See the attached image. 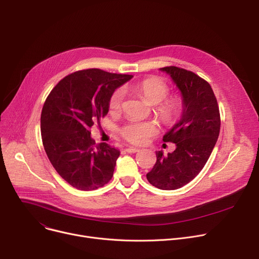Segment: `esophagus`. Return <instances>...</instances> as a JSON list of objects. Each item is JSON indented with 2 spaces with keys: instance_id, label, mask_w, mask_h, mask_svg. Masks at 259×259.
Here are the masks:
<instances>
[{
  "instance_id": "1",
  "label": "esophagus",
  "mask_w": 259,
  "mask_h": 259,
  "mask_svg": "<svg viewBox=\"0 0 259 259\" xmlns=\"http://www.w3.org/2000/svg\"><path fill=\"white\" fill-rule=\"evenodd\" d=\"M139 151H140V149L134 148V147H129L126 149V152H128V153H137Z\"/></svg>"
}]
</instances>
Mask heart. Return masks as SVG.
<instances>
[{
  "label": "heart",
  "instance_id": "obj_1",
  "mask_svg": "<svg viewBox=\"0 0 259 259\" xmlns=\"http://www.w3.org/2000/svg\"><path fill=\"white\" fill-rule=\"evenodd\" d=\"M133 90L140 94V97L148 105L156 106V113L164 121H171L181 112L182 100L179 97H167L169 88L164 80L159 77L150 76L146 77L133 85ZM124 90L117 89L110 99L109 107L111 111H118L122 100H124ZM120 135L128 142L135 145H143L148 139L156 133V127L152 122H138L132 121L122 127Z\"/></svg>",
  "mask_w": 259,
  "mask_h": 259
}]
</instances>
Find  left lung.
<instances>
[{"mask_svg": "<svg viewBox=\"0 0 259 259\" xmlns=\"http://www.w3.org/2000/svg\"><path fill=\"white\" fill-rule=\"evenodd\" d=\"M159 70L170 75L180 90L183 110L179 121L162 138L174 143L175 150L166 156L156 151V162L147 180L160 190H176L191 182L206 165L220 135V109L205 79L174 66Z\"/></svg>", "mask_w": 259, "mask_h": 259, "instance_id": "1", "label": "left lung"}]
</instances>
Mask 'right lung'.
Instances as JSON below:
<instances>
[{
  "label": "right lung",
  "mask_w": 259,
  "mask_h": 259,
  "mask_svg": "<svg viewBox=\"0 0 259 259\" xmlns=\"http://www.w3.org/2000/svg\"><path fill=\"white\" fill-rule=\"evenodd\" d=\"M133 77L101 69L76 71L52 89L40 115L46 154L72 187L90 191L111 180L119 150L95 145L90 128L109 111L114 91Z\"/></svg>",
  "instance_id": "add662e5"
}]
</instances>
